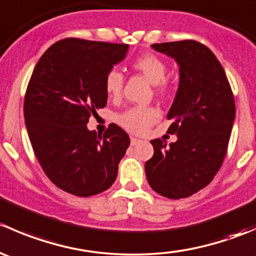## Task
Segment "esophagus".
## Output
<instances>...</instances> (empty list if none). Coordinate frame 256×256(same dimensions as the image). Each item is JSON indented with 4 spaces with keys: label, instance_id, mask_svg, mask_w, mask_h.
<instances>
[{
    "label": "esophagus",
    "instance_id": "34e87169",
    "mask_svg": "<svg viewBox=\"0 0 256 256\" xmlns=\"http://www.w3.org/2000/svg\"><path fill=\"white\" fill-rule=\"evenodd\" d=\"M130 142H131V146H136V144L141 142V140H138V138H131Z\"/></svg>",
    "mask_w": 256,
    "mask_h": 256
}]
</instances>
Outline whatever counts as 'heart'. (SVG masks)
<instances>
[{
	"mask_svg": "<svg viewBox=\"0 0 256 256\" xmlns=\"http://www.w3.org/2000/svg\"><path fill=\"white\" fill-rule=\"evenodd\" d=\"M132 68L154 85L157 94L166 95L170 82L166 79L167 66L156 54H142L132 62ZM124 86V76L118 69L112 68L104 76V88L112 99H118ZM160 118V110L154 106H132L116 116V122L126 131L135 135H144Z\"/></svg>",
	"mask_w": 256,
	"mask_h": 256,
	"instance_id": "b5f03b06",
	"label": "heart"
}]
</instances>
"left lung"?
<instances>
[{
    "label": "left lung",
    "instance_id": "obj_1",
    "mask_svg": "<svg viewBox=\"0 0 256 256\" xmlns=\"http://www.w3.org/2000/svg\"><path fill=\"white\" fill-rule=\"evenodd\" d=\"M152 48L174 58L180 85L167 118L176 142L152 140L154 156L144 164L152 190L171 200L187 198L212 182L228 150L236 118L233 92L223 66L197 40L156 43Z\"/></svg>",
    "mask_w": 256,
    "mask_h": 256
}]
</instances>
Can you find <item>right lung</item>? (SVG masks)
<instances>
[{
    "mask_svg": "<svg viewBox=\"0 0 256 256\" xmlns=\"http://www.w3.org/2000/svg\"><path fill=\"white\" fill-rule=\"evenodd\" d=\"M128 44L66 38L43 53L26 90V128L47 177L78 197L106 190L130 138L116 124L104 135L89 131L90 116L106 105L104 76Z\"/></svg>",
    "mask_w": 256,
    "mask_h": 256,
    "instance_id": "right-lung-1",
    "label": "right lung"
}]
</instances>
